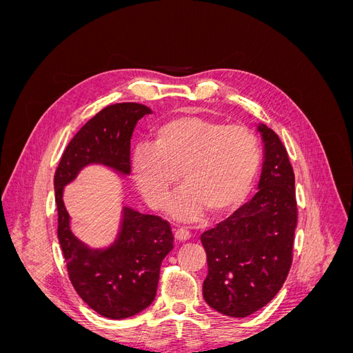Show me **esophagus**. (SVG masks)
<instances>
[{
    "instance_id": "1",
    "label": "esophagus",
    "mask_w": 353,
    "mask_h": 353,
    "mask_svg": "<svg viewBox=\"0 0 353 353\" xmlns=\"http://www.w3.org/2000/svg\"><path fill=\"white\" fill-rule=\"evenodd\" d=\"M175 239L178 241H187L188 239H191V232L188 230H185V228H178L175 231Z\"/></svg>"
}]
</instances>
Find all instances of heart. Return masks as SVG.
Returning a JSON list of instances; mask_svg holds the SVG:
<instances>
[{"label": "heart", "instance_id": "1", "mask_svg": "<svg viewBox=\"0 0 353 353\" xmlns=\"http://www.w3.org/2000/svg\"><path fill=\"white\" fill-rule=\"evenodd\" d=\"M259 165V141L249 128L197 116L160 125L153 145H138L132 156L135 184L154 209L168 205L183 176L185 187L170 206L183 221L199 219L205 209L221 215L239 206Z\"/></svg>", "mask_w": 353, "mask_h": 353}]
</instances>
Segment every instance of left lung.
Returning <instances> with one entry per match:
<instances>
[{"label": "left lung", "mask_w": 353, "mask_h": 353, "mask_svg": "<svg viewBox=\"0 0 353 353\" xmlns=\"http://www.w3.org/2000/svg\"><path fill=\"white\" fill-rule=\"evenodd\" d=\"M258 130L265 143L259 191L200 237L209 268L203 297L215 311L232 318L249 316L268 305L293 262L297 223L293 168L280 137L265 125Z\"/></svg>", "instance_id": "obj_1"}]
</instances>
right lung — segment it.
Listing matches in <instances>:
<instances>
[{"mask_svg":"<svg viewBox=\"0 0 353 353\" xmlns=\"http://www.w3.org/2000/svg\"><path fill=\"white\" fill-rule=\"evenodd\" d=\"M150 113L147 105L138 103H116L104 108L72 138L54 175L57 236L69 280L92 311L110 319L130 318L152 305L160 265L174 249L172 230L160 216L125 208L119 239L109 249L91 250L70 231L63 188L90 163L130 174L134 128Z\"/></svg>","mask_w":353,"mask_h":353,"instance_id":"right-lung-1","label":"right lung"}]
</instances>
